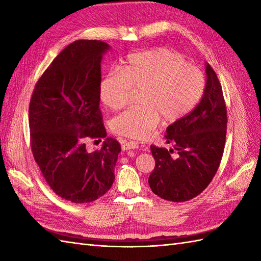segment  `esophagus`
<instances>
[{
  "instance_id": "obj_1",
  "label": "esophagus",
  "mask_w": 261,
  "mask_h": 261,
  "mask_svg": "<svg viewBox=\"0 0 261 261\" xmlns=\"http://www.w3.org/2000/svg\"><path fill=\"white\" fill-rule=\"evenodd\" d=\"M139 148V145L136 141H124L122 143V150H130V149H138Z\"/></svg>"
}]
</instances>
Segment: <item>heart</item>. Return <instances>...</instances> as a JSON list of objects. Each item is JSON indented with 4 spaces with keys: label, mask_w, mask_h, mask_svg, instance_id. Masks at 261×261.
<instances>
[{
    "label": "heart",
    "mask_w": 261,
    "mask_h": 261,
    "mask_svg": "<svg viewBox=\"0 0 261 261\" xmlns=\"http://www.w3.org/2000/svg\"><path fill=\"white\" fill-rule=\"evenodd\" d=\"M140 88L141 108L127 110L112 121L116 135L145 140L160 116L167 122L181 119L201 101L205 77L180 54L158 48L131 55L120 71L108 73L99 82L98 95L105 108L118 111L126 105L130 91Z\"/></svg>",
    "instance_id": "1"
}]
</instances>
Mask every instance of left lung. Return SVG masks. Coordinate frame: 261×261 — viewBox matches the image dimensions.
Returning a JSON list of instances; mask_svg holds the SVG:
<instances>
[{
  "mask_svg": "<svg viewBox=\"0 0 261 261\" xmlns=\"http://www.w3.org/2000/svg\"><path fill=\"white\" fill-rule=\"evenodd\" d=\"M206 84L201 101L191 113L166 129L173 149L151 146L156 162L149 176L151 191L166 201L185 202L201 194L218 170L225 145L226 108L218 76L205 63Z\"/></svg>",
  "mask_w": 261,
  "mask_h": 261,
  "instance_id": "1",
  "label": "left lung"
}]
</instances>
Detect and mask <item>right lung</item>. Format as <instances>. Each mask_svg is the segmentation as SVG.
<instances>
[{"mask_svg":"<svg viewBox=\"0 0 261 261\" xmlns=\"http://www.w3.org/2000/svg\"><path fill=\"white\" fill-rule=\"evenodd\" d=\"M107 42L76 40L39 79L29 107L31 149L48 185L73 203L93 202L114 181L120 143L107 138L88 151V138L107 137L98 86Z\"/></svg>","mask_w":261,"mask_h":261,"instance_id":"add662e5","label":"right lung"}]
</instances>
